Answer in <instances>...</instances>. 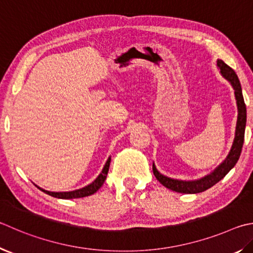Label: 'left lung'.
<instances>
[{
	"instance_id": "8db88e82",
	"label": "left lung",
	"mask_w": 253,
	"mask_h": 253,
	"mask_svg": "<svg viewBox=\"0 0 253 253\" xmlns=\"http://www.w3.org/2000/svg\"><path fill=\"white\" fill-rule=\"evenodd\" d=\"M217 65L219 66L220 73H221L224 79L231 83L233 89H235V96L237 100L238 119L236 126V136L235 140H233L231 150L227 156V158L224 159V162L220 165L212 173H210L208 176L195 181H182L177 180V179L168 178L158 172V170L155 167V165L153 164V171L155 177L157 178V180L162 183L163 186L172 191L181 192V194H198V192H203L207 189H209V188H211L213 185H215V183L221 180V179L235 167L239 157H240L243 140H245V129L247 123V109L245 100H243L240 81H239L236 72L233 71L230 66H228L223 61H221V59H218Z\"/></svg>"
}]
</instances>
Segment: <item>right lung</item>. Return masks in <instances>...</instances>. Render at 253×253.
Returning a JSON list of instances; mask_svg holds the SVG:
<instances>
[{
  "mask_svg": "<svg viewBox=\"0 0 253 253\" xmlns=\"http://www.w3.org/2000/svg\"><path fill=\"white\" fill-rule=\"evenodd\" d=\"M109 164H111V158L107 159L106 164H105V166L103 168L102 172L99 173V176L95 179V180L90 183V185L86 186L84 188H82V189H77L74 191H67V192H52V191H47V190H44L42 188H40L41 190L45 194H47L52 197H55V198H61V199H73V198H83V197H87V196H90L95 194L96 191H97L100 187L103 186V183L106 180V177H107V173H108V169H109Z\"/></svg>",
  "mask_w": 253,
  "mask_h": 253,
  "instance_id": "obj_1",
  "label": "right lung"
}]
</instances>
